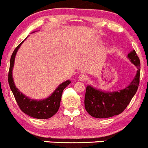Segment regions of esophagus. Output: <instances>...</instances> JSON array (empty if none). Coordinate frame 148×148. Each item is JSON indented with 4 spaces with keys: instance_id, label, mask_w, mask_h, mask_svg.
I'll list each match as a JSON object with an SVG mask.
<instances>
[{
    "instance_id": "obj_1",
    "label": "esophagus",
    "mask_w": 148,
    "mask_h": 148,
    "mask_svg": "<svg viewBox=\"0 0 148 148\" xmlns=\"http://www.w3.org/2000/svg\"><path fill=\"white\" fill-rule=\"evenodd\" d=\"M78 79H79V81H84L86 80V76L84 75V74H80V75L79 76V77H78Z\"/></svg>"
}]
</instances>
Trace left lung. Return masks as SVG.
Masks as SVG:
<instances>
[{"label":"left lung","instance_id":"8db88e82","mask_svg":"<svg viewBox=\"0 0 148 148\" xmlns=\"http://www.w3.org/2000/svg\"><path fill=\"white\" fill-rule=\"evenodd\" d=\"M127 58L138 69L135 77L128 86L113 92L101 91L92 86L86 87L85 108L91 116L97 118H106L120 114L135 95L140 79V60L135 50L129 53Z\"/></svg>","mask_w":148,"mask_h":148}]
</instances>
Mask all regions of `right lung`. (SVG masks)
<instances>
[{"instance_id": "right-lung-1", "label": "right lung", "mask_w": 148, "mask_h": 148, "mask_svg": "<svg viewBox=\"0 0 148 148\" xmlns=\"http://www.w3.org/2000/svg\"><path fill=\"white\" fill-rule=\"evenodd\" d=\"M34 33V32H33ZM26 39V38H25ZM21 42L14 49L10 58V70L8 73V83L10 88L14 95L20 109L26 115L37 119H48L53 116L59 109L63 90L70 84V80L64 81L59 85L58 87L49 97L41 100L30 99L26 97L16 87L12 78V70L14 64L15 56L18 49L23 42Z\"/></svg>"}]
</instances>
